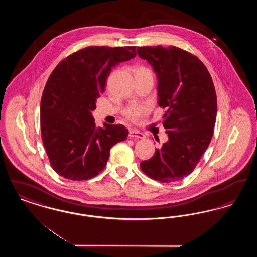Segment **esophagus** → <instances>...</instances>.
Masks as SVG:
<instances>
[{
    "label": "esophagus",
    "mask_w": 257,
    "mask_h": 257,
    "mask_svg": "<svg viewBox=\"0 0 257 257\" xmlns=\"http://www.w3.org/2000/svg\"><path fill=\"white\" fill-rule=\"evenodd\" d=\"M129 137L133 138V139H145L146 136L136 129H131L129 131Z\"/></svg>",
    "instance_id": "obj_1"
}]
</instances>
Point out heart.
Instances as JSON below:
<instances>
[{
  "label": "heart",
  "instance_id": "obj_1",
  "mask_svg": "<svg viewBox=\"0 0 257 257\" xmlns=\"http://www.w3.org/2000/svg\"><path fill=\"white\" fill-rule=\"evenodd\" d=\"M134 73L136 77L138 76H148L152 77V71L147 66H137L134 68ZM148 111V107L146 105H137L133 104L128 106L123 110V114L131 121H138L141 117L146 115Z\"/></svg>",
  "mask_w": 257,
  "mask_h": 257
}]
</instances>
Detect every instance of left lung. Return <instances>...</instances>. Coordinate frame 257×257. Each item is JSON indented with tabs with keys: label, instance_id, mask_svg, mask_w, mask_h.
I'll return each instance as SVG.
<instances>
[{
	"label": "left lung",
	"instance_id": "8db88e82",
	"mask_svg": "<svg viewBox=\"0 0 257 257\" xmlns=\"http://www.w3.org/2000/svg\"><path fill=\"white\" fill-rule=\"evenodd\" d=\"M138 55L157 75L169 137L141 170L162 183L181 180L195 170L213 137L217 95L212 77L196 56L175 46L139 47Z\"/></svg>",
	"mask_w": 257,
	"mask_h": 257
}]
</instances>
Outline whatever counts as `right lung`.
I'll use <instances>...</instances> for the list:
<instances>
[{
  "mask_svg": "<svg viewBox=\"0 0 257 257\" xmlns=\"http://www.w3.org/2000/svg\"><path fill=\"white\" fill-rule=\"evenodd\" d=\"M136 55V46H89L62 60L50 75L40 103V129L50 165L59 175L74 181L96 176L110 148L127 139L121 124L97 128L91 110L111 68Z\"/></svg>",
  "mask_w": 257,
  "mask_h": 257,
  "instance_id": "right-lung-1",
  "label": "right lung"
}]
</instances>
